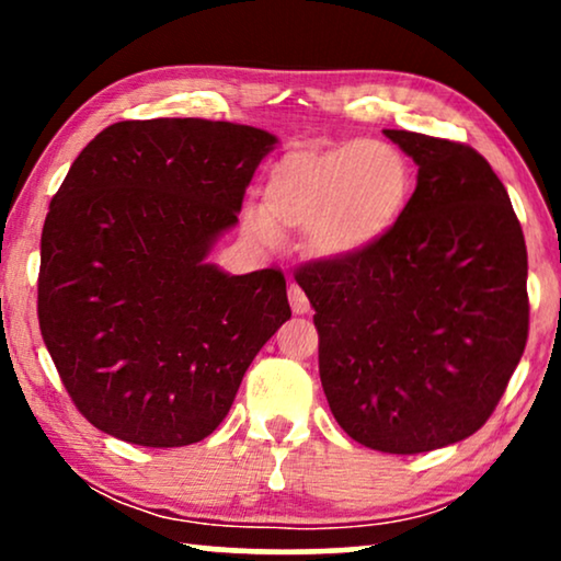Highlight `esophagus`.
Returning a JSON list of instances; mask_svg holds the SVG:
<instances>
[{"mask_svg": "<svg viewBox=\"0 0 561 561\" xmlns=\"http://www.w3.org/2000/svg\"><path fill=\"white\" fill-rule=\"evenodd\" d=\"M288 301H290V309H294V313H309V311H311L309 298H306L301 286H296V283H290V288H288Z\"/></svg>", "mask_w": 561, "mask_h": 561, "instance_id": "34e87169", "label": "esophagus"}]
</instances>
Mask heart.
Here are the masks:
<instances>
[{"label":"heart","instance_id":"b5f03b06","mask_svg":"<svg viewBox=\"0 0 561 561\" xmlns=\"http://www.w3.org/2000/svg\"><path fill=\"white\" fill-rule=\"evenodd\" d=\"M411 171L393 145L350 140L283 156L265 181V209L248 214L265 242L278 227L306 232L319 257H350L382 240L405 209Z\"/></svg>","mask_w":561,"mask_h":561}]
</instances>
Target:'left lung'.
<instances>
[{
    "label": "left lung",
    "instance_id": "8db88e82",
    "mask_svg": "<svg viewBox=\"0 0 561 561\" xmlns=\"http://www.w3.org/2000/svg\"><path fill=\"white\" fill-rule=\"evenodd\" d=\"M419 165L393 229L296 271L313 306L336 424L388 455L462 442L490 419L528 340V255L508 191L478 150L405 129Z\"/></svg>",
    "mask_w": 561,
    "mask_h": 561
}]
</instances>
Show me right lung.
Instances as JSON below:
<instances>
[{
	"mask_svg": "<svg viewBox=\"0 0 561 561\" xmlns=\"http://www.w3.org/2000/svg\"><path fill=\"white\" fill-rule=\"evenodd\" d=\"M275 142L232 122L127 119L73 160L43 225L37 319L99 432L140 447L202 442L290 319L280 271L206 263Z\"/></svg>",
	"mask_w": 561,
	"mask_h": 561,
	"instance_id": "obj_1",
	"label": "right lung"
}]
</instances>
